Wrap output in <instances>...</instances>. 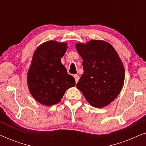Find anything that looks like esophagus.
Masks as SVG:
<instances>
[{
    "mask_svg": "<svg viewBox=\"0 0 146 146\" xmlns=\"http://www.w3.org/2000/svg\"><path fill=\"white\" fill-rule=\"evenodd\" d=\"M74 78H75V81H76V82H78V80H79V79H80V78H79V76L78 75H76V74H75V75H74Z\"/></svg>",
    "mask_w": 146,
    "mask_h": 146,
    "instance_id": "esophagus-1",
    "label": "esophagus"
}]
</instances>
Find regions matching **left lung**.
I'll list each match as a JSON object with an SVG mask.
<instances>
[{"label": "left lung", "mask_w": 146, "mask_h": 146, "mask_svg": "<svg viewBox=\"0 0 146 146\" xmlns=\"http://www.w3.org/2000/svg\"><path fill=\"white\" fill-rule=\"evenodd\" d=\"M76 48L83 59L84 69L77 88L91 106H106L119 95L124 83L120 58L110 44L100 40L77 43Z\"/></svg>", "instance_id": "obj_1"}]
</instances>
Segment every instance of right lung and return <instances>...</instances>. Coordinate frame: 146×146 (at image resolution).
<instances>
[{
	"label": "right lung",
	"mask_w": 146,
	"mask_h": 146,
	"mask_svg": "<svg viewBox=\"0 0 146 146\" xmlns=\"http://www.w3.org/2000/svg\"><path fill=\"white\" fill-rule=\"evenodd\" d=\"M66 50L67 43L50 40L40 45L34 53L27 83L31 95L42 104H58L66 90L75 86L74 78L61 62Z\"/></svg>",
	"instance_id": "add662e5"
}]
</instances>
